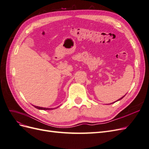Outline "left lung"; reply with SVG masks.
<instances>
[{
  "instance_id": "obj_1",
  "label": "left lung",
  "mask_w": 149,
  "mask_h": 149,
  "mask_svg": "<svg viewBox=\"0 0 149 149\" xmlns=\"http://www.w3.org/2000/svg\"><path fill=\"white\" fill-rule=\"evenodd\" d=\"M124 96H123V97H121V98H120V99H119V100H118V101H119V100H122V99H123V97H124ZM113 103H114V102H113Z\"/></svg>"
}]
</instances>
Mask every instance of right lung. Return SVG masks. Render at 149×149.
<instances>
[{
    "label": "right lung",
    "instance_id": "obj_1",
    "mask_svg": "<svg viewBox=\"0 0 149 149\" xmlns=\"http://www.w3.org/2000/svg\"><path fill=\"white\" fill-rule=\"evenodd\" d=\"M35 107L37 108L38 109H42V110H50V109H53L52 108H45V107H38V106H35Z\"/></svg>",
    "mask_w": 149,
    "mask_h": 149
}]
</instances>
